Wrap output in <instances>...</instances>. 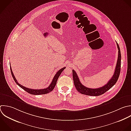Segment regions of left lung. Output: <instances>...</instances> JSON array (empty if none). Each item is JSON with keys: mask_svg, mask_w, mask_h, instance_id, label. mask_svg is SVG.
Returning <instances> with one entry per match:
<instances>
[{"mask_svg": "<svg viewBox=\"0 0 131 131\" xmlns=\"http://www.w3.org/2000/svg\"><path fill=\"white\" fill-rule=\"evenodd\" d=\"M116 43H117V46L118 49V59H117V61L116 66L115 72L112 77L108 81V82L104 86L101 88H97V89H91V88H87L84 86L80 82L76 72L74 70H72L74 83L76 90L79 93H80L82 94L89 95V96H99L104 94L108 90H110L116 83L120 75V67H121L120 50V48L118 44L117 43V42Z\"/></svg>", "mask_w": 131, "mask_h": 131, "instance_id": "left-lung-1", "label": "left lung"}]
</instances>
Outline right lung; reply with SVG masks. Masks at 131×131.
<instances>
[{
    "mask_svg": "<svg viewBox=\"0 0 131 131\" xmlns=\"http://www.w3.org/2000/svg\"><path fill=\"white\" fill-rule=\"evenodd\" d=\"M66 69V67H64L62 69H61L60 70H59L57 73L56 74H55V75L54 76L52 81V82L51 83L50 85L46 89H39V90H37V89H29V88H26L22 85H21L20 84H19L17 80L16 79L14 74H13V73L12 72V69H11V67L10 66V70H11V74H12V77L14 80V81H15V82L16 83V84H17L20 88H21L23 90H24L25 91H26V92H27L28 93H30V94H33V95H42V94H47V93H49L50 92H51L52 91H53V90L54 89L56 84V82H57V79L58 78V77H59V76L60 75L61 72L63 71L64 69Z\"/></svg>",
    "mask_w": 131,
    "mask_h": 131,
    "instance_id": "add662e5",
    "label": "right lung"
}]
</instances>
